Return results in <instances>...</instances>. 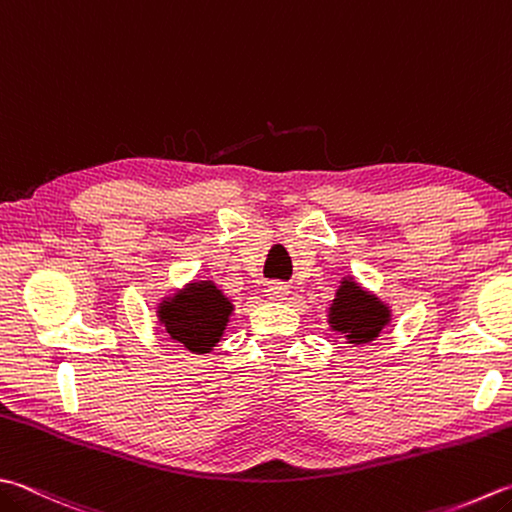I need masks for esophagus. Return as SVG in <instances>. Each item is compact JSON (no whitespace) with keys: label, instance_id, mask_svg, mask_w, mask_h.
<instances>
[{"label":"esophagus","instance_id":"esophagus-1","mask_svg":"<svg viewBox=\"0 0 512 512\" xmlns=\"http://www.w3.org/2000/svg\"><path fill=\"white\" fill-rule=\"evenodd\" d=\"M265 294L269 301H285V296L289 294V285L285 283H267Z\"/></svg>","mask_w":512,"mask_h":512}]
</instances>
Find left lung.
I'll use <instances>...</instances> for the list:
<instances>
[{"instance_id": "8db88e82", "label": "left lung", "mask_w": 512, "mask_h": 512, "mask_svg": "<svg viewBox=\"0 0 512 512\" xmlns=\"http://www.w3.org/2000/svg\"><path fill=\"white\" fill-rule=\"evenodd\" d=\"M390 318V307L379 296L363 289L352 276H345L336 289L327 323L336 334L345 336V343L365 345L381 334Z\"/></svg>"}]
</instances>
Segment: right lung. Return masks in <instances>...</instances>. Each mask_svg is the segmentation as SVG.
I'll use <instances>...</instances> for the list:
<instances>
[{"mask_svg": "<svg viewBox=\"0 0 512 512\" xmlns=\"http://www.w3.org/2000/svg\"><path fill=\"white\" fill-rule=\"evenodd\" d=\"M234 303L214 281H194L158 303V323L182 350L209 354L223 339Z\"/></svg>", "mask_w": 512, "mask_h": 512, "instance_id": "1", "label": "right lung"}]
</instances>
